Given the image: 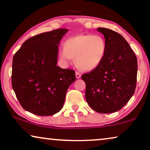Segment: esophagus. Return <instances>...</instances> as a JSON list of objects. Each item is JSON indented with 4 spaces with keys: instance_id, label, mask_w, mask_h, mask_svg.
Returning <instances> with one entry per match:
<instances>
[{
    "instance_id": "34e87169",
    "label": "esophagus",
    "mask_w": 150,
    "mask_h": 150,
    "mask_svg": "<svg viewBox=\"0 0 150 150\" xmlns=\"http://www.w3.org/2000/svg\"><path fill=\"white\" fill-rule=\"evenodd\" d=\"M76 79H80V78L81 77V74L79 72L76 71Z\"/></svg>"
}]
</instances>
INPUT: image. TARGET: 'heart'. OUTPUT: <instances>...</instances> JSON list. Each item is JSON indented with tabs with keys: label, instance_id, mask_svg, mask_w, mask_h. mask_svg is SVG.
Returning <instances> with one entry per match:
<instances>
[{
	"label": "heart",
	"instance_id": "1",
	"mask_svg": "<svg viewBox=\"0 0 150 150\" xmlns=\"http://www.w3.org/2000/svg\"><path fill=\"white\" fill-rule=\"evenodd\" d=\"M106 52V43L98 35L81 34L67 38L63 43V50L59 52V58L65 63L71 59L83 71H92L103 61Z\"/></svg>",
	"mask_w": 150,
	"mask_h": 150
}]
</instances>
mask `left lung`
<instances>
[{"instance_id": "8db88e82", "label": "left lung", "mask_w": 150, "mask_h": 150, "mask_svg": "<svg viewBox=\"0 0 150 150\" xmlns=\"http://www.w3.org/2000/svg\"><path fill=\"white\" fill-rule=\"evenodd\" d=\"M97 30L105 38V57L97 68L82 75V79L90 107L100 113H110L126 105L134 93L137 59L122 35L106 28Z\"/></svg>"}]
</instances>
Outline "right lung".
Masks as SVG:
<instances>
[{"mask_svg":"<svg viewBox=\"0 0 150 150\" xmlns=\"http://www.w3.org/2000/svg\"><path fill=\"white\" fill-rule=\"evenodd\" d=\"M67 28L38 34L25 41L12 63L11 83L24 110L40 116L59 112L75 71L57 64L59 45Z\"/></svg>","mask_w":150,"mask_h":150,"instance_id":"right-lung-1","label":"right lung"}]
</instances>
